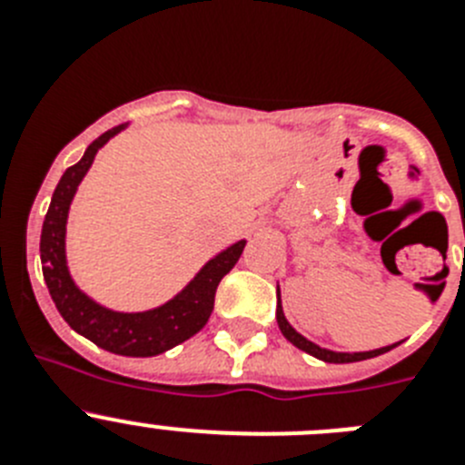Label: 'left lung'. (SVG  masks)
<instances>
[{"instance_id":"left-lung-1","label":"left lung","mask_w":465,"mask_h":465,"mask_svg":"<svg viewBox=\"0 0 465 465\" xmlns=\"http://www.w3.org/2000/svg\"><path fill=\"white\" fill-rule=\"evenodd\" d=\"M277 323H279V331L283 332V338L289 340L293 347L302 349V351H307V354H312L314 359H319V361H326V363H356V361L375 359V356L386 354V351H391L393 347H398V344H401V342H396V344H389V347L371 349V351H354V354H351V351H332V349L319 347V344H314L312 340H307L305 335H300V332L295 331L289 322H286V316H283V310H282V302H277Z\"/></svg>"}]
</instances>
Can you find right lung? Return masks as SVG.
Returning <instances> with one entry per match:
<instances>
[{"label":"right lung","instance_id":"1","mask_svg":"<svg viewBox=\"0 0 465 465\" xmlns=\"http://www.w3.org/2000/svg\"><path fill=\"white\" fill-rule=\"evenodd\" d=\"M127 123L111 127L94 139L85 149L84 158L76 165L67 167L51 197L44 228H41V270L46 279L48 293L55 302L57 312L74 331L88 338L97 347L111 354L121 356H158L176 344L186 342L197 331H203L213 310V295L221 279L235 268L244 252L246 240L235 242L221 253L207 261L203 270L183 286L165 305L146 312H114L109 307L94 302L93 298L74 283L67 268V216L76 188L88 174L97 151L123 133Z\"/></svg>","mask_w":465,"mask_h":465}]
</instances>
